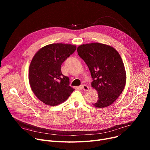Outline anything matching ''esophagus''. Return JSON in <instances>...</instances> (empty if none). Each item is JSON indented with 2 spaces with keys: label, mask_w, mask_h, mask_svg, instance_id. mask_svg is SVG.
Here are the masks:
<instances>
[{
  "label": "esophagus",
  "mask_w": 150,
  "mask_h": 150,
  "mask_svg": "<svg viewBox=\"0 0 150 150\" xmlns=\"http://www.w3.org/2000/svg\"><path fill=\"white\" fill-rule=\"evenodd\" d=\"M81 88L84 91H88L89 90V87L88 86H86L85 84H83L81 86Z\"/></svg>",
  "instance_id": "1"
}]
</instances>
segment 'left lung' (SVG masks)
<instances>
[{
    "mask_svg": "<svg viewBox=\"0 0 150 150\" xmlns=\"http://www.w3.org/2000/svg\"><path fill=\"white\" fill-rule=\"evenodd\" d=\"M78 54L89 67L92 87L98 92L92 105L103 108L112 105L123 92L127 75L120 54L114 47L98 42L80 45Z\"/></svg>",
    "mask_w": 150,
    "mask_h": 150,
    "instance_id": "8db88e82",
    "label": "left lung"
}]
</instances>
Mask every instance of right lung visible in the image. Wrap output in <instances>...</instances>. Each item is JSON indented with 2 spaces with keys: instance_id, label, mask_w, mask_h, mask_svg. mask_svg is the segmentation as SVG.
Here are the masks:
<instances>
[{
  "instance_id": "right-lung-1",
  "label": "right lung",
  "mask_w": 150,
  "mask_h": 150,
  "mask_svg": "<svg viewBox=\"0 0 150 150\" xmlns=\"http://www.w3.org/2000/svg\"><path fill=\"white\" fill-rule=\"evenodd\" d=\"M75 45L51 44L39 49L29 67L30 87L36 97L47 105H58L75 90L69 86V77L62 75L61 64L76 50Z\"/></svg>"
}]
</instances>
